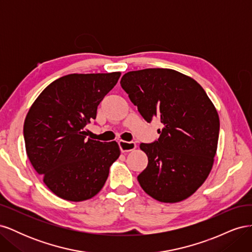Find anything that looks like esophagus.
<instances>
[{"label":"esophagus","mask_w":252,"mask_h":252,"mask_svg":"<svg viewBox=\"0 0 252 252\" xmlns=\"http://www.w3.org/2000/svg\"><path fill=\"white\" fill-rule=\"evenodd\" d=\"M118 143H119V147H120V149H121V151H122V152H128V151H131V150H133V149L136 147L135 143H134V142H132V141H130V142H126V141H122V140H120Z\"/></svg>","instance_id":"34e87169"}]
</instances>
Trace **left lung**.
I'll use <instances>...</instances> for the list:
<instances>
[{
  "instance_id": "obj_1",
  "label": "left lung",
  "mask_w": 252,
  "mask_h": 252,
  "mask_svg": "<svg viewBox=\"0 0 252 252\" xmlns=\"http://www.w3.org/2000/svg\"><path fill=\"white\" fill-rule=\"evenodd\" d=\"M121 86L145 121L163 124L158 140L140 145L148 157L141 187L159 202L187 199L212 168L220 131L215 106L200 84L167 68L129 71Z\"/></svg>"
}]
</instances>
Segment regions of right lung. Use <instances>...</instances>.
Wrapping results in <instances>:
<instances>
[{
  "label": "right lung",
  "instance_id": "1",
  "mask_svg": "<svg viewBox=\"0 0 252 252\" xmlns=\"http://www.w3.org/2000/svg\"><path fill=\"white\" fill-rule=\"evenodd\" d=\"M120 75H65L45 88L27 113L23 132L29 161L46 186L64 200L94 196L120 157L117 142L90 140L85 130Z\"/></svg>",
  "mask_w": 252,
  "mask_h": 252
}]
</instances>
